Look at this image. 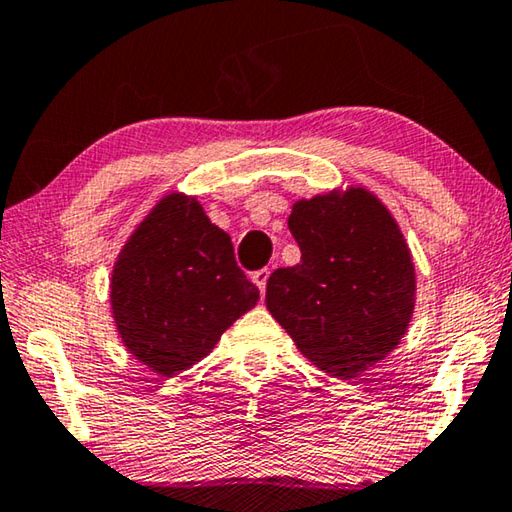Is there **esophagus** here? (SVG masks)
Wrapping results in <instances>:
<instances>
[{
  "label": "esophagus",
  "mask_w": 512,
  "mask_h": 512,
  "mask_svg": "<svg viewBox=\"0 0 512 512\" xmlns=\"http://www.w3.org/2000/svg\"><path fill=\"white\" fill-rule=\"evenodd\" d=\"M269 275H271L269 269H259V271L253 273V282L259 287V291H262V294L266 291V282H269Z\"/></svg>",
  "instance_id": "34e87169"
}]
</instances>
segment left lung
<instances>
[{"label":"left lung","instance_id":"1","mask_svg":"<svg viewBox=\"0 0 512 512\" xmlns=\"http://www.w3.org/2000/svg\"><path fill=\"white\" fill-rule=\"evenodd\" d=\"M289 230L300 262L271 273L266 307L316 367L353 378L410 323L415 269L403 234L364 189L296 202Z\"/></svg>","mask_w":512,"mask_h":512}]
</instances>
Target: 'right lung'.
<instances>
[{"mask_svg":"<svg viewBox=\"0 0 512 512\" xmlns=\"http://www.w3.org/2000/svg\"><path fill=\"white\" fill-rule=\"evenodd\" d=\"M257 300L259 289L239 269L230 237L196 200L175 193L132 234L111 278L120 337L164 376L205 358Z\"/></svg>","mask_w":512,"mask_h":512,"instance_id":"add662e5","label":"right lung"}]
</instances>
